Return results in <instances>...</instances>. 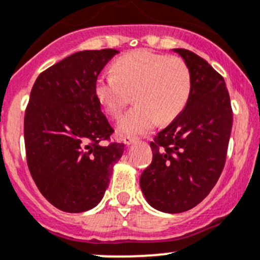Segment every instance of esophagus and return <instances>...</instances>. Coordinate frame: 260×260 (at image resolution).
Segmentation results:
<instances>
[{"label": "esophagus", "mask_w": 260, "mask_h": 260, "mask_svg": "<svg viewBox=\"0 0 260 260\" xmlns=\"http://www.w3.org/2000/svg\"><path fill=\"white\" fill-rule=\"evenodd\" d=\"M122 141L124 142V144H127V146H131V144H133L135 142H137V138L131 137V136H124V137L122 138Z\"/></svg>", "instance_id": "1"}]
</instances>
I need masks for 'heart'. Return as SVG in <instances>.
<instances>
[{
  "instance_id": "1",
  "label": "heart",
  "mask_w": 260,
  "mask_h": 260,
  "mask_svg": "<svg viewBox=\"0 0 260 260\" xmlns=\"http://www.w3.org/2000/svg\"><path fill=\"white\" fill-rule=\"evenodd\" d=\"M112 73L95 80L94 94L112 117L121 114L132 94L135 107L117 124L121 135H143L158 121H173L189 100L190 71L179 57L137 50L116 59Z\"/></svg>"
}]
</instances>
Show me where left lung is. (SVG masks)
<instances>
[{"label":"left lung","instance_id":"obj_1","mask_svg":"<svg viewBox=\"0 0 260 260\" xmlns=\"http://www.w3.org/2000/svg\"><path fill=\"white\" fill-rule=\"evenodd\" d=\"M190 71L192 89L182 113L151 142L152 163L139 178L146 201L165 213L201 203L219 179L233 112L224 78L206 59L174 48Z\"/></svg>","mask_w":260,"mask_h":260}]
</instances>
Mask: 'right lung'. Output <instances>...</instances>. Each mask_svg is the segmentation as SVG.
I'll list each match as a JSON object with an SVG mask.
<instances>
[{"label":"right lung","instance_id":"add662e5","mask_svg":"<svg viewBox=\"0 0 260 260\" xmlns=\"http://www.w3.org/2000/svg\"><path fill=\"white\" fill-rule=\"evenodd\" d=\"M118 51H81L41 73L24 113L27 165L42 196L56 208L81 213L105 196L123 143L94 94V83Z\"/></svg>","mask_w":260,"mask_h":260}]
</instances>
